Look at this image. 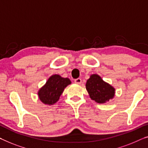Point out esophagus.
Masks as SVG:
<instances>
[{
  "instance_id": "34e87169",
  "label": "esophagus",
  "mask_w": 148,
  "mask_h": 148,
  "mask_svg": "<svg viewBox=\"0 0 148 148\" xmlns=\"http://www.w3.org/2000/svg\"><path fill=\"white\" fill-rule=\"evenodd\" d=\"M74 82L76 84H80L82 83V79L78 78H76L74 80Z\"/></svg>"
}]
</instances>
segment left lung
<instances>
[{"label":"left lung","instance_id":"1","mask_svg":"<svg viewBox=\"0 0 148 148\" xmlns=\"http://www.w3.org/2000/svg\"><path fill=\"white\" fill-rule=\"evenodd\" d=\"M86 88L90 98L95 102L103 103L114 98L115 89L105 82L100 76L92 74L86 84Z\"/></svg>","mask_w":148,"mask_h":148}]
</instances>
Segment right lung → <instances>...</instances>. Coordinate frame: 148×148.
Here are the masks:
<instances>
[{"label":"right lung","instance_id":"obj_1","mask_svg":"<svg viewBox=\"0 0 148 148\" xmlns=\"http://www.w3.org/2000/svg\"><path fill=\"white\" fill-rule=\"evenodd\" d=\"M70 84L69 78H62L58 74L52 75L38 91L39 99L45 104H54L59 100L64 88Z\"/></svg>","mask_w":148,"mask_h":148}]
</instances>
